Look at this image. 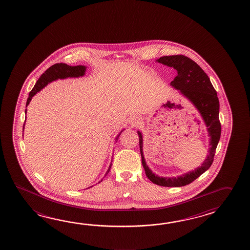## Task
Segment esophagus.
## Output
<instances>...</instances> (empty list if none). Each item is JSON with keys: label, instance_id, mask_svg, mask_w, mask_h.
<instances>
[{"label": "esophagus", "instance_id": "obj_1", "mask_svg": "<svg viewBox=\"0 0 250 250\" xmlns=\"http://www.w3.org/2000/svg\"><path fill=\"white\" fill-rule=\"evenodd\" d=\"M140 123H141V121H140V119L138 117L133 118L132 120H131V125H132V126L139 125Z\"/></svg>", "mask_w": 250, "mask_h": 250}]
</instances>
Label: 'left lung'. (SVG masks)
<instances>
[{
	"label": "left lung",
	"instance_id": "obj_1",
	"mask_svg": "<svg viewBox=\"0 0 250 250\" xmlns=\"http://www.w3.org/2000/svg\"><path fill=\"white\" fill-rule=\"evenodd\" d=\"M156 61L176 69L177 75L174 81H172L170 85L188 100H190L197 108L205 123L208 137H210L208 154L201 167L177 177H162L152 173L149 167L147 166L143 153L142 133L137 131L143 167L150 181L158 186L165 187H180L194 181L196 178L208 170L213 163L215 149L220 140L221 136L219 100L208 76L193 60L184 55H174L164 56L157 59Z\"/></svg>",
	"mask_w": 250,
	"mask_h": 250
}]
</instances>
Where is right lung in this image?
Wrapping results in <instances>:
<instances>
[{
  "label": "right lung",
  "instance_id": "1",
  "mask_svg": "<svg viewBox=\"0 0 250 250\" xmlns=\"http://www.w3.org/2000/svg\"><path fill=\"white\" fill-rule=\"evenodd\" d=\"M86 66L84 65H76V66H71V65H67L64 63H59V64H55L50 66L49 68L47 69L44 72V74H42L41 77L38 79L37 83H35V87L31 90L29 93V97L27 98L26 101V106L29 104L30 101L32 98L35 96V94L39 92L40 90H42V88H44L45 86H47L49 83L59 80V79H66L70 77H81L83 76L86 72ZM25 113H26V109H25ZM24 127H25V124L23 126V131H24ZM123 131H121V133ZM121 133L118 135L116 137V140L118 139L119 136L121 135ZM112 167V163L110 164V166L108 167L107 171L105 176L107 175L108 172L110 171V168ZM102 182V180H101ZM100 183V182H98Z\"/></svg>",
  "mask_w": 250,
  "mask_h": 250
}]
</instances>
